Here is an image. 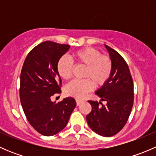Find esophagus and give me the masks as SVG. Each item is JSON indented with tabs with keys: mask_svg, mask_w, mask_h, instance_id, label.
<instances>
[{
	"mask_svg": "<svg viewBox=\"0 0 156 156\" xmlns=\"http://www.w3.org/2000/svg\"><path fill=\"white\" fill-rule=\"evenodd\" d=\"M76 104H77V106H78V105H80L81 104V103H83V102H84V100H80V99H76Z\"/></svg>",
	"mask_w": 156,
	"mask_h": 156,
	"instance_id": "1",
	"label": "esophagus"
}]
</instances>
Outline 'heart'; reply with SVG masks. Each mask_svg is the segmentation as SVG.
Instances as JSON below:
<instances>
[{
  "mask_svg": "<svg viewBox=\"0 0 156 156\" xmlns=\"http://www.w3.org/2000/svg\"><path fill=\"white\" fill-rule=\"evenodd\" d=\"M78 65L86 66L84 80H74L64 87L66 95L82 98L96 86H102L110 78L112 71L111 59L93 48H86L75 52L72 55ZM74 66L67 56H62L56 62V71L62 79L69 80L72 77Z\"/></svg>",
  "mask_w": 156,
  "mask_h": 156,
  "instance_id": "1",
  "label": "heart"
}]
</instances>
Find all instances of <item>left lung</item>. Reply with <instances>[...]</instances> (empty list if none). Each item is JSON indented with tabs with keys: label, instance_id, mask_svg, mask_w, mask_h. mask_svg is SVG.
Returning a JSON list of instances; mask_svg holds the SVG:
<instances>
[{
	"label": "left lung",
	"instance_id": "obj_1",
	"mask_svg": "<svg viewBox=\"0 0 156 156\" xmlns=\"http://www.w3.org/2000/svg\"><path fill=\"white\" fill-rule=\"evenodd\" d=\"M105 47L112 62V71L108 81L95 94L106 104L88 100L92 110L86 119L95 133L108 137L119 133L130 116L133 104V84L124 58L112 48Z\"/></svg>",
	"mask_w": 156,
	"mask_h": 156
}]
</instances>
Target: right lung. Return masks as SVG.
I'll use <instances>...</instances> for the list:
<instances>
[{
    "mask_svg": "<svg viewBox=\"0 0 156 156\" xmlns=\"http://www.w3.org/2000/svg\"><path fill=\"white\" fill-rule=\"evenodd\" d=\"M69 48L68 44L42 42L29 52L21 71L22 107L30 125L44 136L61 131L76 106L72 97L57 103L50 100L51 96L61 93L62 80L56 71V62Z\"/></svg>",
    "mask_w": 156,
    "mask_h": 156,
    "instance_id": "right-lung-1",
    "label": "right lung"
}]
</instances>
